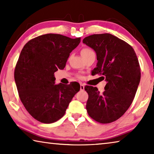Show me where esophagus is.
<instances>
[{
	"mask_svg": "<svg viewBox=\"0 0 154 154\" xmlns=\"http://www.w3.org/2000/svg\"><path fill=\"white\" fill-rule=\"evenodd\" d=\"M84 85L82 84V83H81L80 84V90L81 91H83L84 90Z\"/></svg>",
	"mask_w": 154,
	"mask_h": 154,
	"instance_id": "esophagus-1",
	"label": "esophagus"
}]
</instances>
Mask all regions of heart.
Returning <instances> with one entry per match:
<instances>
[{
    "mask_svg": "<svg viewBox=\"0 0 154 154\" xmlns=\"http://www.w3.org/2000/svg\"><path fill=\"white\" fill-rule=\"evenodd\" d=\"M93 52H94V51L92 49H90L89 48H83L82 49V51H81V54H82V57H84L85 56L88 55L89 54L93 53Z\"/></svg>",
    "mask_w": 154,
    "mask_h": 154,
    "instance_id": "heart-1",
    "label": "heart"
}]
</instances>
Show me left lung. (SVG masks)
I'll use <instances>...</instances> for the list:
<instances>
[{"label": "left lung", "instance_id": "8db88e82", "mask_svg": "<svg viewBox=\"0 0 154 154\" xmlns=\"http://www.w3.org/2000/svg\"><path fill=\"white\" fill-rule=\"evenodd\" d=\"M83 43L96 53L98 62L92 75L99 74L107 82L102 94L97 88L85 86L88 113L99 123H111L123 116L134 100L140 79L139 60L128 43L109 33L90 35Z\"/></svg>", "mask_w": 154, "mask_h": 154}]
</instances>
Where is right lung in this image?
I'll return each instance as SVG.
<instances>
[{"mask_svg":"<svg viewBox=\"0 0 154 154\" xmlns=\"http://www.w3.org/2000/svg\"><path fill=\"white\" fill-rule=\"evenodd\" d=\"M81 38L46 34L30 40L15 65V82L21 101L32 118L44 124L59 120L75 94L77 82L55 84L54 72L63 69Z\"/></svg>","mask_w":154,"mask_h":154,"instance_id":"right-lung-1","label":"right lung"}]
</instances>
